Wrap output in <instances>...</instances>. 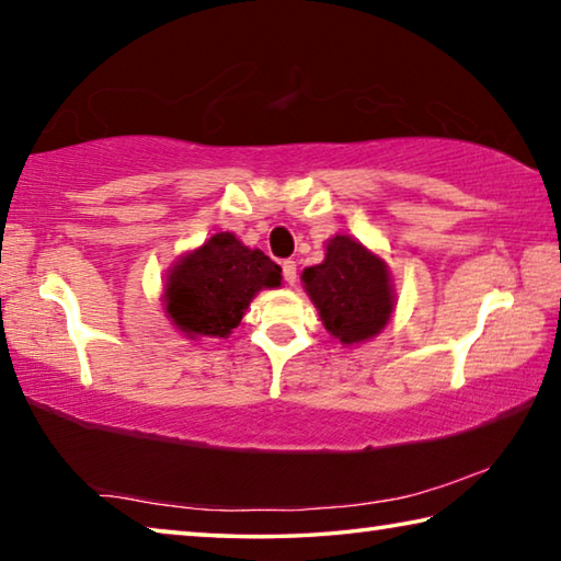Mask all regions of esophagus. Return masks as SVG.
I'll list each match as a JSON object with an SVG mask.
<instances>
[{
    "label": "esophagus",
    "instance_id": "obj_1",
    "mask_svg": "<svg viewBox=\"0 0 561 561\" xmlns=\"http://www.w3.org/2000/svg\"><path fill=\"white\" fill-rule=\"evenodd\" d=\"M282 274H284V279H287L289 287H294V282H297V262H291V260L284 262Z\"/></svg>",
    "mask_w": 561,
    "mask_h": 561
}]
</instances>
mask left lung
I'll list each match as a JSON object with an SVG mask.
<instances>
[{
  "instance_id": "obj_1",
  "label": "left lung",
  "mask_w": 561,
  "mask_h": 561,
  "mask_svg": "<svg viewBox=\"0 0 561 561\" xmlns=\"http://www.w3.org/2000/svg\"><path fill=\"white\" fill-rule=\"evenodd\" d=\"M304 291L321 324L346 348L381 334L396 311V289L386 260L348 234L327 240L324 262L301 272Z\"/></svg>"
}]
</instances>
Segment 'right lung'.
<instances>
[{
    "instance_id": "right-lung-1",
    "label": "right lung",
    "mask_w": 561,
    "mask_h": 561,
    "mask_svg": "<svg viewBox=\"0 0 561 561\" xmlns=\"http://www.w3.org/2000/svg\"><path fill=\"white\" fill-rule=\"evenodd\" d=\"M282 287V267L232 232H217L173 262L163 284L170 324L190 341L227 339L262 289Z\"/></svg>"
}]
</instances>
